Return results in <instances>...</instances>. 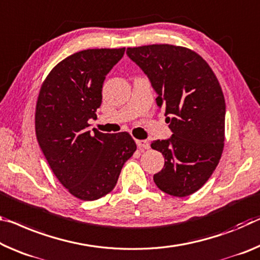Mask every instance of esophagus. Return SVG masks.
<instances>
[{
  "mask_svg": "<svg viewBox=\"0 0 260 260\" xmlns=\"http://www.w3.org/2000/svg\"><path fill=\"white\" fill-rule=\"evenodd\" d=\"M137 146L140 149H149V142L147 140H137Z\"/></svg>",
  "mask_w": 260,
  "mask_h": 260,
  "instance_id": "obj_1",
  "label": "esophagus"
}]
</instances>
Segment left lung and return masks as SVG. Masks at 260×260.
Masks as SVG:
<instances>
[{
    "mask_svg": "<svg viewBox=\"0 0 260 260\" xmlns=\"http://www.w3.org/2000/svg\"><path fill=\"white\" fill-rule=\"evenodd\" d=\"M127 55L149 77L157 106L170 114L166 121L172 137L150 145L166 159L154 182L170 196L192 194L209 179L223 151L225 102L219 81L203 57L183 46L128 47Z\"/></svg>",
    "mask_w": 260,
    "mask_h": 260,
    "instance_id": "1",
    "label": "left lung"
}]
</instances>
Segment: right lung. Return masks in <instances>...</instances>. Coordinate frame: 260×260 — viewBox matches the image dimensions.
I'll return each instance as SVG.
<instances>
[{"instance_id":"1","label":"right lung","mask_w":260,"mask_h":260,"mask_svg":"<svg viewBox=\"0 0 260 260\" xmlns=\"http://www.w3.org/2000/svg\"><path fill=\"white\" fill-rule=\"evenodd\" d=\"M122 48L84 49L60 61L41 84L36 105V135L57 180L77 199L110 193L123 164L137 150L127 132H90L97 118L105 76L123 56Z\"/></svg>"}]
</instances>
